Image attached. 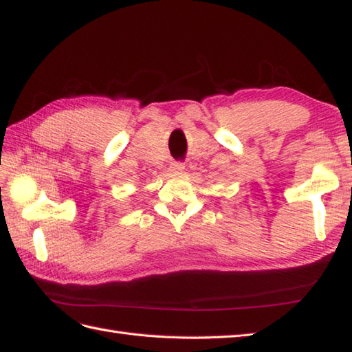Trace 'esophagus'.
I'll return each mask as SVG.
<instances>
[{"label":"esophagus","instance_id":"obj_1","mask_svg":"<svg viewBox=\"0 0 352 352\" xmlns=\"http://www.w3.org/2000/svg\"><path fill=\"white\" fill-rule=\"evenodd\" d=\"M171 168H173L175 173H181V171L185 168V165L182 162H173L171 164Z\"/></svg>","mask_w":352,"mask_h":352}]
</instances>
